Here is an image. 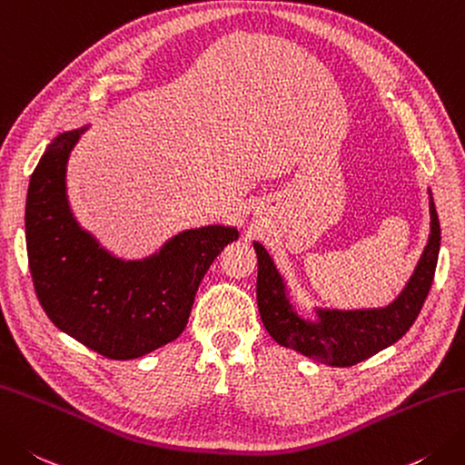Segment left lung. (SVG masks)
Instances as JSON below:
<instances>
[{
    "label": "left lung",
    "instance_id": "left-lung-1",
    "mask_svg": "<svg viewBox=\"0 0 465 465\" xmlns=\"http://www.w3.org/2000/svg\"><path fill=\"white\" fill-rule=\"evenodd\" d=\"M430 215V240L403 292L393 302L362 311L314 308V321L298 314L274 260L260 242H253L258 256V308L272 339L331 367H352L397 342L420 316L438 266L441 230L431 191Z\"/></svg>",
    "mask_w": 465,
    "mask_h": 465
}]
</instances>
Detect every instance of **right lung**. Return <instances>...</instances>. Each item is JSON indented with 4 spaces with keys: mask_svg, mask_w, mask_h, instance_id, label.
Masks as SVG:
<instances>
[{
    "mask_svg": "<svg viewBox=\"0 0 465 465\" xmlns=\"http://www.w3.org/2000/svg\"><path fill=\"white\" fill-rule=\"evenodd\" d=\"M86 129L60 133L32 173L27 262L44 312L62 332L106 359H139L183 332L202 278L240 232L203 225L179 232L143 260L114 256L68 203V157Z\"/></svg>",
    "mask_w": 465,
    "mask_h": 465,
    "instance_id": "1",
    "label": "right lung"
}]
</instances>
